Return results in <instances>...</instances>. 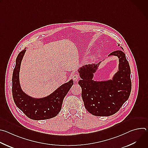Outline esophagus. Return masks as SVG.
Listing matches in <instances>:
<instances>
[{"label":"esophagus","mask_w":148,"mask_h":148,"mask_svg":"<svg viewBox=\"0 0 148 148\" xmlns=\"http://www.w3.org/2000/svg\"><path fill=\"white\" fill-rule=\"evenodd\" d=\"M72 78H73V80L75 82V81H77L78 80V79H79V77L78 74H73V75Z\"/></svg>","instance_id":"obj_1"}]
</instances>
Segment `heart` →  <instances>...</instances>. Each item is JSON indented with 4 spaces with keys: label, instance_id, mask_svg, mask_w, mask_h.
I'll use <instances>...</instances> for the list:
<instances>
[{
    "label": "heart",
    "instance_id": "heart-1",
    "mask_svg": "<svg viewBox=\"0 0 148 148\" xmlns=\"http://www.w3.org/2000/svg\"><path fill=\"white\" fill-rule=\"evenodd\" d=\"M91 58H92V57H91Z\"/></svg>",
    "mask_w": 148,
    "mask_h": 148
}]
</instances>
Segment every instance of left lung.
Here are the masks:
<instances>
[{
	"instance_id": "obj_1",
	"label": "left lung",
	"mask_w": 148,
	"mask_h": 148,
	"mask_svg": "<svg viewBox=\"0 0 148 148\" xmlns=\"http://www.w3.org/2000/svg\"><path fill=\"white\" fill-rule=\"evenodd\" d=\"M111 56L119 58L118 70L112 79L93 80L94 74L101 62L97 64L84 66L78 70L81 78L78 84L82 89L84 106L95 116H108L115 114L128 100L131 94V69L125 54L122 50H117L108 56Z\"/></svg>"
}]
</instances>
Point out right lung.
<instances>
[{"instance_id":"1","label":"right lung","mask_w":148,"mask_h":148,"mask_svg":"<svg viewBox=\"0 0 148 148\" xmlns=\"http://www.w3.org/2000/svg\"><path fill=\"white\" fill-rule=\"evenodd\" d=\"M26 48L19 53L12 76V95L16 106L28 118L34 120L50 119L58 115L61 110L63 99L73 85V79L63 84L49 95L41 98H33L21 88L19 72L21 62L25 54Z\"/></svg>"}]
</instances>
